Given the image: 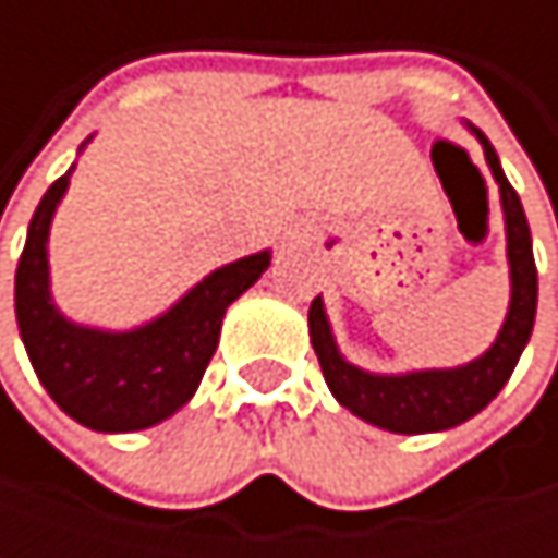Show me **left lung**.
<instances>
[{
    "instance_id": "1",
    "label": "left lung",
    "mask_w": 558,
    "mask_h": 558,
    "mask_svg": "<svg viewBox=\"0 0 558 558\" xmlns=\"http://www.w3.org/2000/svg\"><path fill=\"white\" fill-rule=\"evenodd\" d=\"M469 129L482 142L485 161L498 180L504 229H507L510 306H507V316H504V326L495 345L485 355H478L475 362L459 365V368L375 375V372H365V368L345 362V355L339 352V345L332 339L323 300L316 296L310 303V342H313V352L319 359L323 378L332 390V397L345 410L362 416L365 423L381 426L388 433H403V436L439 433V429H452V426L472 420L478 410H485L501 393L507 378L513 375V368L520 362V352L530 342V332H533L536 262H533L530 226H526L517 190L504 177L498 151L492 148V142L475 125H469Z\"/></svg>"
}]
</instances>
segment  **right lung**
<instances>
[{
  "mask_svg": "<svg viewBox=\"0 0 558 558\" xmlns=\"http://www.w3.org/2000/svg\"><path fill=\"white\" fill-rule=\"evenodd\" d=\"M89 142V138H86ZM57 177L41 196L15 271V319L32 368L54 403L96 433H135L173 416L203 381L219 345L222 316L271 265V252L239 258L186 290L168 313L129 329L80 326L57 310L48 271V235L70 186Z\"/></svg>",
  "mask_w": 558,
  "mask_h": 558,
  "instance_id": "right-lung-1",
  "label": "right lung"
}]
</instances>
